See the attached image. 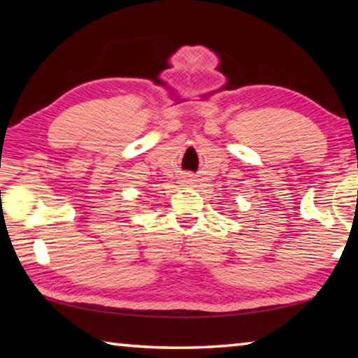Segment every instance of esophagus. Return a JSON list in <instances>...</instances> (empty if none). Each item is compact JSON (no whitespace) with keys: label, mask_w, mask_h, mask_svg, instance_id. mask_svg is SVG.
I'll return each mask as SVG.
<instances>
[{"label":"esophagus","mask_w":358,"mask_h":358,"mask_svg":"<svg viewBox=\"0 0 358 358\" xmlns=\"http://www.w3.org/2000/svg\"><path fill=\"white\" fill-rule=\"evenodd\" d=\"M181 181H183V185H191V183H192V178H191V175H185L183 180H181Z\"/></svg>","instance_id":"obj_1"}]
</instances>
